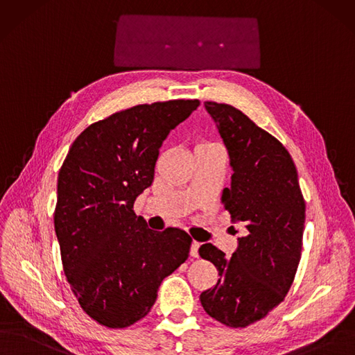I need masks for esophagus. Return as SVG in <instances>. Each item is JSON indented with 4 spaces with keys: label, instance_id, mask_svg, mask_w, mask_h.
<instances>
[{
    "label": "esophagus",
    "instance_id": "esophagus-1",
    "mask_svg": "<svg viewBox=\"0 0 355 355\" xmlns=\"http://www.w3.org/2000/svg\"><path fill=\"white\" fill-rule=\"evenodd\" d=\"M199 247H200V243H198V241L191 243V247H190V256L191 257H199Z\"/></svg>",
    "mask_w": 355,
    "mask_h": 355
}]
</instances>
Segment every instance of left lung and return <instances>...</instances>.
Returning <instances> with one entry per match:
<instances>
[{
    "label": "left lung",
    "instance_id": "8db88e82",
    "mask_svg": "<svg viewBox=\"0 0 355 355\" xmlns=\"http://www.w3.org/2000/svg\"><path fill=\"white\" fill-rule=\"evenodd\" d=\"M205 107L234 169L220 202L248 232L230 259L212 244L199 248L219 272L200 303L222 324L245 327L266 318L290 291L301 257L306 202L293 157L277 137L232 105L206 101Z\"/></svg>",
    "mask_w": 355,
    "mask_h": 355
}]
</instances>
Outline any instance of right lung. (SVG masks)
Instances as JSON below:
<instances>
[{"mask_svg": "<svg viewBox=\"0 0 355 355\" xmlns=\"http://www.w3.org/2000/svg\"><path fill=\"white\" fill-rule=\"evenodd\" d=\"M199 99L141 103L90 124L58 174L54 225L62 270L78 304L96 323L121 329L143 319L162 279L189 257L191 239L162 232L135 214L168 133Z\"/></svg>", "mask_w": 355, "mask_h": 355, "instance_id": "1", "label": "right lung"}]
</instances>
